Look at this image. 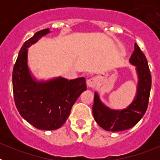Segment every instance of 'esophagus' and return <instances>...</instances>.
Here are the masks:
<instances>
[{
    "label": "esophagus",
    "instance_id": "obj_1",
    "mask_svg": "<svg viewBox=\"0 0 160 160\" xmlns=\"http://www.w3.org/2000/svg\"><path fill=\"white\" fill-rule=\"evenodd\" d=\"M87 87H90V88H94L95 87L96 84H97V80L94 78H90L87 81Z\"/></svg>",
    "mask_w": 160,
    "mask_h": 160
}]
</instances>
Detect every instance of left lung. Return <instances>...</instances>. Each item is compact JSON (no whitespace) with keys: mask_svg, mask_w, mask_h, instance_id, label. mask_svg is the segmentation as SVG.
<instances>
[{"mask_svg":"<svg viewBox=\"0 0 160 160\" xmlns=\"http://www.w3.org/2000/svg\"><path fill=\"white\" fill-rule=\"evenodd\" d=\"M129 62L136 68L138 84L135 97L127 108L122 110L109 108L101 101L98 93H94L93 115L96 122L106 131L114 132L133 128L142 118L148 109L152 88V75L146 57L136 43Z\"/></svg>","mask_w":160,"mask_h":160,"instance_id":"obj_1","label":"left lung"}]
</instances>
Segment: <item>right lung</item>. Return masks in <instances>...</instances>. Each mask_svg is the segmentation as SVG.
Returning a JSON list of instances; mask_svg holds the SVG:
<instances>
[{"instance_id":"add662e5","label":"right lung","mask_w":160,"mask_h":160,"mask_svg":"<svg viewBox=\"0 0 160 160\" xmlns=\"http://www.w3.org/2000/svg\"><path fill=\"white\" fill-rule=\"evenodd\" d=\"M49 32V29L38 31L20 49L12 71V90L22 118L38 129L52 131L66 122L87 85L85 78L68 80L58 77L38 81L29 71L28 48Z\"/></svg>"}]
</instances>
